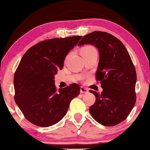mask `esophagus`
I'll return each instance as SVG.
<instances>
[{
	"label": "esophagus",
	"instance_id": "esophagus-1",
	"mask_svg": "<svg viewBox=\"0 0 150 150\" xmlns=\"http://www.w3.org/2000/svg\"><path fill=\"white\" fill-rule=\"evenodd\" d=\"M80 92H81V93H86L89 92V89H86V88H85V87H83V86H81Z\"/></svg>",
	"mask_w": 150,
	"mask_h": 150
}]
</instances>
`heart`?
<instances>
[{"label":"heart","instance_id":"1","mask_svg":"<svg viewBox=\"0 0 150 150\" xmlns=\"http://www.w3.org/2000/svg\"><path fill=\"white\" fill-rule=\"evenodd\" d=\"M94 51H96V49L93 47L91 46V45H86V46H84L81 49V54H87V53H89V52H94Z\"/></svg>","mask_w":150,"mask_h":150}]
</instances>
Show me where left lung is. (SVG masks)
I'll list each match as a JSON object with an SVG mask.
<instances>
[{"label":"left lung","instance_id":"1","mask_svg":"<svg viewBox=\"0 0 150 150\" xmlns=\"http://www.w3.org/2000/svg\"><path fill=\"white\" fill-rule=\"evenodd\" d=\"M93 45L99 52L96 78L103 88L101 93L90 90L96 102L90 106L93 118L106 127L125 120L136 101V71L125 46L107 32L93 31L82 38L78 46Z\"/></svg>","mask_w":150,"mask_h":150}]
</instances>
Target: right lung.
<instances>
[{
  "mask_svg": "<svg viewBox=\"0 0 150 150\" xmlns=\"http://www.w3.org/2000/svg\"><path fill=\"white\" fill-rule=\"evenodd\" d=\"M82 36L52 38L28 49L14 76V100L30 123L47 127L59 122L67 112L80 87L71 84L58 90L54 75L64 66L65 58Z\"/></svg>",
  "mask_w": 150,
  "mask_h": 150,
  "instance_id": "add662e5",
  "label": "right lung"
}]
</instances>
